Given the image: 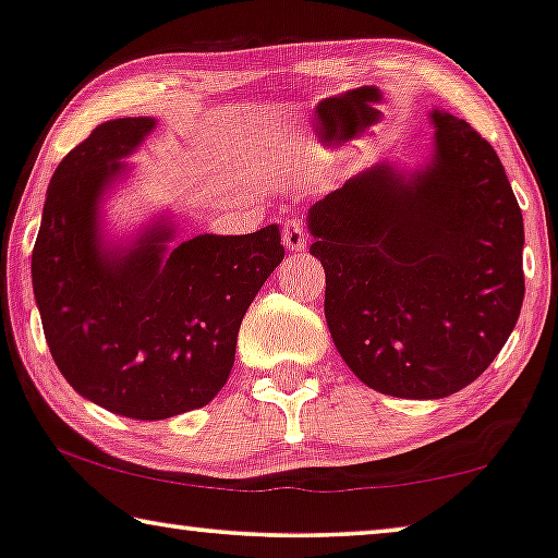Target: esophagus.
<instances>
[{"instance_id":"1","label":"esophagus","mask_w":558,"mask_h":558,"mask_svg":"<svg viewBox=\"0 0 558 558\" xmlns=\"http://www.w3.org/2000/svg\"><path fill=\"white\" fill-rule=\"evenodd\" d=\"M282 245H286L288 251H293V253L305 251L307 235H305V228H303L301 220H288L286 222V228H282Z\"/></svg>"}]
</instances>
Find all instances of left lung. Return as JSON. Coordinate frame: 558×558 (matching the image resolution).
I'll return each instance as SVG.
<instances>
[{"label":"left lung","instance_id":"left-lung-1","mask_svg":"<svg viewBox=\"0 0 558 558\" xmlns=\"http://www.w3.org/2000/svg\"><path fill=\"white\" fill-rule=\"evenodd\" d=\"M434 155L363 170L307 210L326 320L365 386L446 398L501 351L523 303V218L494 147L434 110Z\"/></svg>","mask_w":558,"mask_h":558}]
</instances>
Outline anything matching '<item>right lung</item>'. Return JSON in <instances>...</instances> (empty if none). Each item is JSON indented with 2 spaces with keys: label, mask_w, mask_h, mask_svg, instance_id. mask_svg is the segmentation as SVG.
Listing matches in <instances>:
<instances>
[{
  "label": "right lung",
  "mask_w": 558,
  "mask_h": 558,
  "mask_svg": "<svg viewBox=\"0 0 558 558\" xmlns=\"http://www.w3.org/2000/svg\"><path fill=\"white\" fill-rule=\"evenodd\" d=\"M155 128L102 122L57 165L32 251V286L49 353L80 396L135 421L203 409L235 363L243 315L278 268V226L195 235L168 247L155 222L128 247L99 235V197Z\"/></svg>",
  "instance_id": "obj_1"
}]
</instances>
